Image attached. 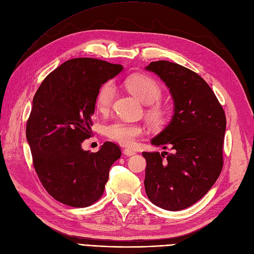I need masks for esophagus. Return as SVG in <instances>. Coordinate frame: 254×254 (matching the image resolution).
<instances>
[{
    "mask_svg": "<svg viewBox=\"0 0 254 254\" xmlns=\"http://www.w3.org/2000/svg\"><path fill=\"white\" fill-rule=\"evenodd\" d=\"M124 154L127 155V156H134L136 154L135 151H133V149H129V148H126L124 151Z\"/></svg>",
    "mask_w": 254,
    "mask_h": 254,
    "instance_id": "esophagus-1",
    "label": "esophagus"
}]
</instances>
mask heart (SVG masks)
Listing matches in <instances>:
<instances>
[{
  "label": "heart",
  "instance_id": "heart-1",
  "mask_svg": "<svg viewBox=\"0 0 254 254\" xmlns=\"http://www.w3.org/2000/svg\"><path fill=\"white\" fill-rule=\"evenodd\" d=\"M127 90L144 105H148L146 116L156 127H161L170 117V109L157 102L162 96V89L154 78L143 74H137L126 80ZM116 87L113 81L103 83L96 95V108L100 112H107L114 100ZM107 136L122 145H132L135 140L143 134L141 126L127 124L124 121L111 122L106 127Z\"/></svg>",
  "mask_w": 254,
  "mask_h": 254
}]
</instances>
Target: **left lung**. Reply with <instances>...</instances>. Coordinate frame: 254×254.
Segmentation results:
<instances>
[{
	"label": "left lung",
	"instance_id": "1",
	"mask_svg": "<svg viewBox=\"0 0 254 254\" xmlns=\"http://www.w3.org/2000/svg\"><path fill=\"white\" fill-rule=\"evenodd\" d=\"M145 70L160 77L174 101L171 122L151 140L172 153H142L145 192L158 207L185 209L203 198L221 174L226 116L208 83L193 71L167 61L152 62Z\"/></svg>",
	"mask_w": 254,
	"mask_h": 254
}]
</instances>
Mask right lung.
<instances>
[{
	"label": "right lung",
	"mask_w": 254,
	"mask_h": 254,
	"mask_svg": "<svg viewBox=\"0 0 254 254\" xmlns=\"http://www.w3.org/2000/svg\"><path fill=\"white\" fill-rule=\"evenodd\" d=\"M124 67L91 58L72 59L47 76L33 97L26 137L40 180L50 195L72 207L100 199L120 148L105 142L97 153L83 151L91 137L96 95Z\"/></svg>",
	"instance_id": "add662e5"
}]
</instances>
